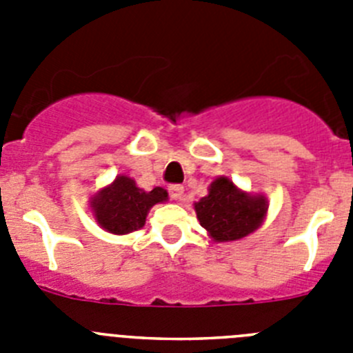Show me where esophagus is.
<instances>
[{"mask_svg": "<svg viewBox=\"0 0 353 353\" xmlns=\"http://www.w3.org/2000/svg\"><path fill=\"white\" fill-rule=\"evenodd\" d=\"M170 196L171 199H174V201H180V199L183 198V187L179 185V183H174V185H170Z\"/></svg>", "mask_w": 353, "mask_h": 353, "instance_id": "esophagus-1", "label": "esophagus"}]
</instances>
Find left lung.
<instances>
[{
	"instance_id": "1",
	"label": "left lung",
	"mask_w": 353,
	"mask_h": 353,
	"mask_svg": "<svg viewBox=\"0 0 353 353\" xmlns=\"http://www.w3.org/2000/svg\"><path fill=\"white\" fill-rule=\"evenodd\" d=\"M267 208L263 196L240 191L228 176L215 179L208 187V194L194 203L199 224L215 242L248 236L261 226Z\"/></svg>"
}]
</instances>
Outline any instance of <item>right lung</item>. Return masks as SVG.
<instances>
[{"label": "right lung", "instance_id": "right-lung-1", "mask_svg": "<svg viewBox=\"0 0 353 353\" xmlns=\"http://www.w3.org/2000/svg\"><path fill=\"white\" fill-rule=\"evenodd\" d=\"M168 199L162 187L143 191L132 179L120 174L111 185L104 187L90 199L95 221L105 232L127 235L145 226L146 215L154 205Z\"/></svg>", "mask_w": 353, "mask_h": 353}]
</instances>
